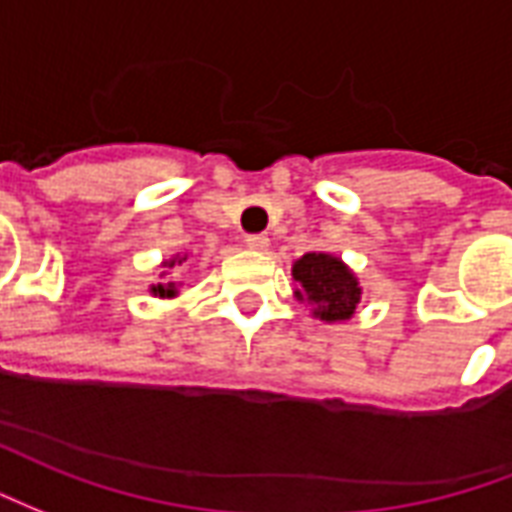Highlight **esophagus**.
I'll return each mask as SVG.
<instances>
[{"label": "esophagus", "instance_id": "esophagus-1", "mask_svg": "<svg viewBox=\"0 0 512 512\" xmlns=\"http://www.w3.org/2000/svg\"><path fill=\"white\" fill-rule=\"evenodd\" d=\"M245 245H248L251 251H267V248H270V237H264V234H248V237H245Z\"/></svg>", "mask_w": 512, "mask_h": 512}]
</instances>
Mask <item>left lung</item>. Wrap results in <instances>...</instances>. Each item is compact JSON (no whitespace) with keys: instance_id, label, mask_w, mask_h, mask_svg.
<instances>
[{"instance_id":"left-lung-1","label":"left lung","mask_w":512,"mask_h":512,"mask_svg":"<svg viewBox=\"0 0 512 512\" xmlns=\"http://www.w3.org/2000/svg\"><path fill=\"white\" fill-rule=\"evenodd\" d=\"M292 278L300 286L294 297L308 302L313 316L330 324L352 319L363 294L354 272L330 253H305L292 264Z\"/></svg>"}]
</instances>
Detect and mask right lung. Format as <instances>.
Returning a JSON list of instances; mask_svg holds the SVG:
<instances>
[{
  "label": "right lung",
  "mask_w": 512,
  "mask_h": 512,
  "mask_svg": "<svg viewBox=\"0 0 512 512\" xmlns=\"http://www.w3.org/2000/svg\"><path fill=\"white\" fill-rule=\"evenodd\" d=\"M188 259V256H182V259H171V261H166V267H174V264H182V261ZM163 275H166V272H163ZM152 294H155V297H177V283H158V286H152Z\"/></svg>",
  "instance_id": "1"
}]
</instances>
